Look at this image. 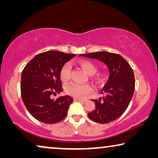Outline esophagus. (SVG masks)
Returning a JSON list of instances; mask_svg holds the SVG:
<instances>
[{"label":"esophagus","mask_w":158,"mask_h":158,"mask_svg":"<svg viewBox=\"0 0 158 158\" xmlns=\"http://www.w3.org/2000/svg\"><path fill=\"white\" fill-rule=\"evenodd\" d=\"M75 101H86V98H74Z\"/></svg>","instance_id":"obj_1"}]
</instances>
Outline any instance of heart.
<instances>
[{
  "instance_id": "heart-1",
  "label": "heart",
  "mask_w": 158,
  "mask_h": 158,
  "mask_svg": "<svg viewBox=\"0 0 158 158\" xmlns=\"http://www.w3.org/2000/svg\"><path fill=\"white\" fill-rule=\"evenodd\" d=\"M79 65L88 74L91 75L96 72V68L95 64L88 60H81L78 62ZM71 73V66L69 63H65L62 66L60 70V77L62 81H67L70 78ZM93 78L97 83L102 81L103 76L101 74L93 75ZM92 91V87L88 84H77L71 83L66 86V93L71 96L75 98H81Z\"/></svg>"
}]
</instances>
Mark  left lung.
Returning <instances> with one entry per match:
<instances>
[{
	"mask_svg": "<svg viewBox=\"0 0 158 158\" xmlns=\"http://www.w3.org/2000/svg\"><path fill=\"white\" fill-rule=\"evenodd\" d=\"M80 56L100 60L109 70V80L101 92L104 96L98 100H93L96 108L88 114V117L99 124H106L117 119L126 111L135 91V80L132 68L118 54L97 52Z\"/></svg>",
	"mask_w": 158,
	"mask_h": 158,
	"instance_id": "left-lung-1",
	"label": "left lung"
}]
</instances>
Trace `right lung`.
Instances as JSON below:
<instances>
[{"label": "right lung", "mask_w": 158, "mask_h": 158, "mask_svg": "<svg viewBox=\"0 0 158 158\" xmlns=\"http://www.w3.org/2000/svg\"><path fill=\"white\" fill-rule=\"evenodd\" d=\"M75 56L59 51L38 54L23 68L21 80V98L31 115L44 124L63 120L73 103L71 96H52L63 89L60 77L62 66Z\"/></svg>", "instance_id": "right-lung-1"}]
</instances>
